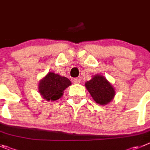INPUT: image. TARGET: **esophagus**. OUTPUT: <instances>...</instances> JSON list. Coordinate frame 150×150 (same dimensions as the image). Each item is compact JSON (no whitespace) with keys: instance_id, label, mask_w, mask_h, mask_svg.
Returning <instances> with one entry per match:
<instances>
[{"instance_id":"34e87169","label":"esophagus","mask_w":150,"mask_h":150,"mask_svg":"<svg viewBox=\"0 0 150 150\" xmlns=\"http://www.w3.org/2000/svg\"><path fill=\"white\" fill-rule=\"evenodd\" d=\"M81 81V79L79 78H75L73 79V82L75 83H80Z\"/></svg>"}]
</instances>
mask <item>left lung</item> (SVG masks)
<instances>
[{
  "label": "left lung",
  "instance_id": "left-lung-1",
  "mask_svg": "<svg viewBox=\"0 0 150 150\" xmlns=\"http://www.w3.org/2000/svg\"><path fill=\"white\" fill-rule=\"evenodd\" d=\"M85 87L96 103L105 105L111 102L115 96V90L111 83L101 75H94L85 83Z\"/></svg>",
  "mask_w": 150,
  "mask_h": 150
}]
</instances>
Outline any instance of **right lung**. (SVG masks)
<instances>
[{
	"instance_id": "add662e5",
	"label": "right lung",
	"mask_w": 150,
	"mask_h": 150,
	"mask_svg": "<svg viewBox=\"0 0 150 150\" xmlns=\"http://www.w3.org/2000/svg\"><path fill=\"white\" fill-rule=\"evenodd\" d=\"M71 84L72 83L67 78L51 72L40 80L39 92L45 100L55 101L63 96V90Z\"/></svg>"
}]
</instances>
